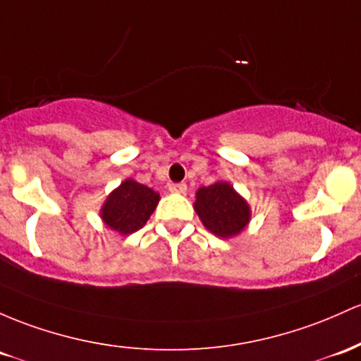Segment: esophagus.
<instances>
[{"instance_id": "obj_1", "label": "esophagus", "mask_w": 361, "mask_h": 361, "mask_svg": "<svg viewBox=\"0 0 361 361\" xmlns=\"http://www.w3.org/2000/svg\"><path fill=\"white\" fill-rule=\"evenodd\" d=\"M169 192H171V193H180V195H185V193H187V185H185V183L169 185Z\"/></svg>"}]
</instances>
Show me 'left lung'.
I'll use <instances>...</instances> for the list:
<instances>
[{
  "instance_id": "left-lung-1",
  "label": "left lung",
  "mask_w": 361,
  "mask_h": 361,
  "mask_svg": "<svg viewBox=\"0 0 361 361\" xmlns=\"http://www.w3.org/2000/svg\"><path fill=\"white\" fill-rule=\"evenodd\" d=\"M193 209L205 229L224 240L238 236L252 219L248 202L228 181L200 187L195 193Z\"/></svg>"
}]
</instances>
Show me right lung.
Masks as SVG:
<instances>
[{
  "label": "right lung",
  "mask_w": 361,
  "mask_h": 361,
  "mask_svg": "<svg viewBox=\"0 0 361 361\" xmlns=\"http://www.w3.org/2000/svg\"><path fill=\"white\" fill-rule=\"evenodd\" d=\"M161 195L156 190L126 178L120 187L106 197L99 216L102 223L120 235H132L144 228L149 217L156 211Z\"/></svg>",
  "instance_id": "add662e5"
}]
</instances>
